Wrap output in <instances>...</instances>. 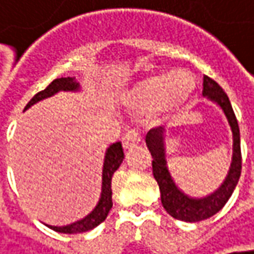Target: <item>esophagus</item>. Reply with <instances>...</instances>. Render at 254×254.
<instances>
[{
    "instance_id": "34e87169",
    "label": "esophagus",
    "mask_w": 254,
    "mask_h": 254,
    "mask_svg": "<svg viewBox=\"0 0 254 254\" xmlns=\"http://www.w3.org/2000/svg\"><path fill=\"white\" fill-rule=\"evenodd\" d=\"M139 142H141V135L136 129H129L122 138V143H124L125 149H130V148L136 146Z\"/></svg>"
}]
</instances>
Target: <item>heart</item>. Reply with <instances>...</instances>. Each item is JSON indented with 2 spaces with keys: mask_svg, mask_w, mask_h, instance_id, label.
<instances>
[{
  "mask_svg": "<svg viewBox=\"0 0 254 254\" xmlns=\"http://www.w3.org/2000/svg\"><path fill=\"white\" fill-rule=\"evenodd\" d=\"M170 85L176 90L171 91ZM194 87L195 82L187 71H174L168 76H158L142 83L129 95L127 100L133 105L142 106H172L186 100L192 93Z\"/></svg>",
  "mask_w": 254,
  "mask_h": 254,
  "instance_id": "1",
  "label": "heart"
}]
</instances>
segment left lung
Here are the masks:
<instances>
[{
	"label": "left lung",
	"instance_id": "left-lung-1",
	"mask_svg": "<svg viewBox=\"0 0 254 254\" xmlns=\"http://www.w3.org/2000/svg\"><path fill=\"white\" fill-rule=\"evenodd\" d=\"M202 96L210 99L211 102L217 103L220 109L223 111L233 135V155L229 172L221 183V186L217 188L214 192L195 198L186 194L183 190L174 183L171 174L167 167L165 159V148H164V127H152L145 135L146 146L152 155V172L154 178L157 180L161 192V202L165 208V211L174 218L187 221V223H197L205 218L217 214L224 204L229 201L234 188L239 183L240 172H242V152H240V130L239 124L236 119V115L233 112L230 100L226 95V92L220 87V84L210 79L208 76H204L202 82Z\"/></svg>",
	"mask_w": 254,
	"mask_h": 254
}]
</instances>
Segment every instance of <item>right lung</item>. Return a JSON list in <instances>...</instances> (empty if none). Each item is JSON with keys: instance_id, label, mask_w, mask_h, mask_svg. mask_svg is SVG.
Segmentation results:
<instances>
[{"instance_id": "obj_1", "label": "right lung", "mask_w": 254, "mask_h": 254, "mask_svg": "<svg viewBox=\"0 0 254 254\" xmlns=\"http://www.w3.org/2000/svg\"><path fill=\"white\" fill-rule=\"evenodd\" d=\"M80 90V84L77 83L76 77H60L53 80L44 90L38 92L36 96L33 97L24 111H27L28 108H31L33 105H36L37 102L47 99V97L54 96L59 92H79ZM125 158L124 154V148L121 142H115L112 143L105 154L103 159V170H102V192H100V198L97 201L96 207L87 214V216L77 220L71 224L67 226H49L52 230L59 231V233H64V234H74V233H84V231L92 230L97 227L102 221H105V218L108 217L111 208H112V177L115 171L121 167L122 161Z\"/></svg>"}]
</instances>
